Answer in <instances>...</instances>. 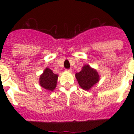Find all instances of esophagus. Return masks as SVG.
<instances>
[{
  "label": "esophagus",
  "mask_w": 134,
  "mask_h": 134,
  "mask_svg": "<svg viewBox=\"0 0 134 134\" xmlns=\"http://www.w3.org/2000/svg\"><path fill=\"white\" fill-rule=\"evenodd\" d=\"M66 71L68 72H72V69H66Z\"/></svg>",
  "instance_id": "obj_1"
}]
</instances>
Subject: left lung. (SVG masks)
Segmentation results:
<instances>
[{
    "instance_id": "obj_1",
    "label": "left lung",
    "mask_w": 134,
    "mask_h": 134,
    "mask_svg": "<svg viewBox=\"0 0 134 134\" xmlns=\"http://www.w3.org/2000/svg\"><path fill=\"white\" fill-rule=\"evenodd\" d=\"M75 76L80 87L85 91L91 90L100 80V75L97 71L88 64L82 66L81 71L76 73Z\"/></svg>"
}]
</instances>
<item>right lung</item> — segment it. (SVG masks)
I'll return each instance as SVG.
<instances>
[{
    "label": "right lung",
    "instance_id": "obj_1",
    "mask_svg": "<svg viewBox=\"0 0 134 134\" xmlns=\"http://www.w3.org/2000/svg\"><path fill=\"white\" fill-rule=\"evenodd\" d=\"M58 75L54 74L49 68H46L40 75V85L48 91H53L56 87Z\"/></svg>",
    "mask_w": 134,
    "mask_h": 134
}]
</instances>
